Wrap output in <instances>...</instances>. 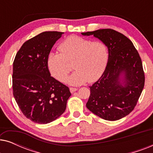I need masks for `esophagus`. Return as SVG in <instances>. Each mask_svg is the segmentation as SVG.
I'll use <instances>...</instances> for the list:
<instances>
[{
    "label": "esophagus",
    "mask_w": 153,
    "mask_h": 153,
    "mask_svg": "<svg viewBox=\"0 0 153 153\" xmlns=\"http://www.w3.org/2000/svg\"><path fill=\"white\" fill-rule=\"evenodd\" d=\"M77 90H78V88H72V87H71L70 88V91L71 93H74V92L76 91Z\"/></svg>",
    "instance_id": "1"
}]
</instances>
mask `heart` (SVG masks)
Listing matches in <instances>:
<instances>
[{
	"label": "heart",
	"instance_id": "obj_1",
	"mask_svg": "<svg viewBox=\"0 0 153 153\" xmlns=\"http://www.w3.org/2000/svg\"><path fill=\"white\" fill-rule=\"evenodd\" d=\"M58 52L48 54L47 64L50 73L58 81H64L72 70H76L66 79L72 85L95 82L105 70L108 60L107 45L77 35L67 37L58 45Z\"/></svg>",
	"mask_w": 153,
	"mask_h": 153
}]
</instances>
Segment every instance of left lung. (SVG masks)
<instances>
[{
  "instance_id": "1",
  "label": "left lung",
  "mask_w": 153,
  "mask_h": 153,
  "mask_svg": "<svg viewBox=\"0 0 153 153\" xmlns=\"http://www.w3.org/2000/svg\"><path fill=\"white\" fill-rule=\"evenodd\" d=\"M93 35L107 45L108 60L102 76L91 86L86 107L106 120H117L134 110L145 83L143 65L129 38L111 28L81 33ZM124 74V85L120 76Z\"/></svg>"
}]
</instances>
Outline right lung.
Listing matches in <instances>:
<instances>
[{"mask_svg":"<svg viewBox=\"0 0 153 153\" xmlns=\"http://www.w3.org/2000/svg\"><path fill=\"white\" fill-rule=\"evenodd\" d=\"M64 33L45 31L25 42L13 62V95L23 114L33 122L47 124L65 111L69 88L51 76L47 59Z\"/></svg>","mask_w":153,"mask_h":153,"instance_id":"add662e5","label":"right lung"}]
</instances>
